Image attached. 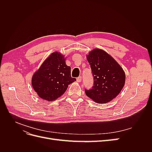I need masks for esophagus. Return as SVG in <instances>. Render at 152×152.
I'll list each match as a JSON object with an SVG mask.
<instances>
[{"mask_svg": "<svg viewBox=\"0 0 152 152\" xmlns=\"http://www.w3.org/2000/svg\"><path fill=\"white\" fill-rule=\"evenodd\" d=\"M77 81L78 82H80L82 81V77L80 76V77H77Z\"/></svg>", "mask_w": 152, "mask_h": 152, "instance_id": "34e87169", "label": "esophagus"}]
</instances>
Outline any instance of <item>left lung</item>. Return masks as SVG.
Masks as SVG:
<instances>
[{"mask_svg": "<svg viewBox=\"0 0 152 152\" xmlns=\"http://www.w3.org/2000/svg\"><path fill=\"white\" fill-rule=\"evenodd\" d=\"M93 75L94 86L85 89L86 94L97 103H107L116 98L125 84L123 68L104 50H92L87 56Z\"/></svg>", "mask_w": 152, "mask_h": 152, "instance_id": "8db88e82", "label": "left lung"}]
</instances>
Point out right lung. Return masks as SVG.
Returning a JSON list of instances; mask_svg holds the SVG:
<instances>
[{
	"label": "right lung",
	"instance_id": "right-lung-1",
	"mask_svg": "<svg viewBox=\"0 0 152 152\" xmlns=\"http://www.w3.org/2000/svg\"><path fill=\"white\" fill-rule=\"evenodd\" d=\"M65 61L61 53H53L34 73L31 85L40 98L54 101L65 93L69 84L76 80L71 77V67L66 65Z\"/></svg>",
	"mask_w": 152,
	"mask_h": 152
}]
</instances>
